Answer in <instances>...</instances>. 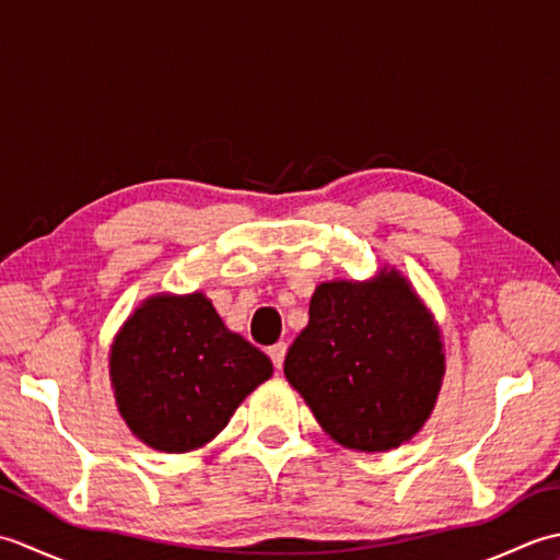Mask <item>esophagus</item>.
<instances>
[{
  "instance_id": "esophagus-1",
  "label": "esophagus",
  "mask_w": 560,
  "mask_h": 560,
  "mask_svg": "<svg viewBox=\"0 0 560 560\" xmlns=\"http://www.w3.org/2000/svg\"><path fill=\"white\" fill-rule=\"evenodd\" d=\"M283 355H287V343H283V341H277L273 347H269V359L277 368L283 365Z\"/></svg>"
}]
</instances>
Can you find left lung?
I'll list each match as a JSON object with an SVG mask.
<instances>
[{
    "label": "left lung",
    "mask_w": 560,
    "mask_h": 560,
    "mask_svg": "<svg viewBox=\"0 0 560 560\" xmlns=\"http://www.w3.org/2000/svg\"><path fill=\"white\" fill-rule=\"evenodd\" d=\"M283 361L323 431L341 447L395 450L431 419L445 343L411 281L383 267L365 281H323Z\"/></svg>",
    "instance_id": "left-lung-1"
}]
</instances>
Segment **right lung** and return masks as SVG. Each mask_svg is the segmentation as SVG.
<instances>
[{
    "mask_svg": "<svg viewBox=\"0 0 560 560\" xmlns=\"http://www.w3.org/2000/svg\"><path fill=\"white\" fill-rule=\"evenodd\" d=\"M108 363L129 431L171 455L211 443L273 373L267 355L225 327L201 291L149 295L115 335Z\"/></svg>",
    "mask_w": 560,
    "mask_h": 560,
    "instance_id": "right-lung-1",
    "label": "right lung"
}]
</instances>
